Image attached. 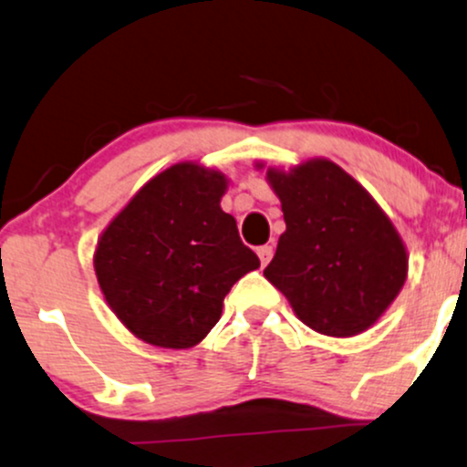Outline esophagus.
<instances>
[{"label": "esophagus", "mask_w": 467, "mask_h": 467, "mask_svg": "<svg viewBox=\"0 0 467 467\" xmlns=\"http://www.w3.org/2000/svg\"><path fill=\"white\" fill-rule=\"evenodd\" d=\"M273 245H261V248L257 250V254H259V259H261V265H268V261L273 259Z\"/></svg>", "instance_id": "34e87169"}]
</instances>
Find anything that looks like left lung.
<instances>
[{
    "mask_svg": "<svg viewBox=\"0 0 467 467\" xmlns=\"http://www.w3.org/2000/svg\"><path fill=\"white\" fill-rule=\"evenodd\" d=\"M265 182L285 222L265 279L319 335L343 339L375 326L408 279V250L390 217L326 157L268 166Z\"/></svg>",
    "mask_w": 467,
    "mask_h": 467,
    "instance_id": "left-lung-1",
    "label": "left lung"
}]
</instances>
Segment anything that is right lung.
<instances>
[{
    "label": "right lung",
    "mask_w": 467,
    "mask_h": 467,
    "mask_svg": "<svg viewBox=\"0 0 467 467\" xmlns=\"http://www.w3.org/2000/svg\"><path fill=\"white\" fill-rule=\"evenodd\" d=\"M225 191L217 168L175 163L148 179L97 239V284L137 339L171 350L197 346L230 288L259 268L222 210Z\"/></svg>",
    "instance_id": "obj_1"
}]
</instances>
